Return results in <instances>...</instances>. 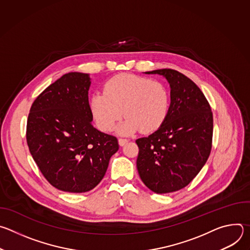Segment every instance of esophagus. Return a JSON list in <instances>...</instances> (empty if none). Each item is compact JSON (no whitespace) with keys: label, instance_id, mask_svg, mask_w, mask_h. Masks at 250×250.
Segmentation results:
<instances>
[{"label":"esophagus","instance_id":"1","mask_svg":"<svg viewBox=\"0 0 250 250\" xmlns=\"http://www.w3.org/2000/svg\"><path fill=\"white\" fill-rule=\"evenodd\" d=\"M127 141H128V139H126V138H123V137H120V138H119V144H120L121 146H125Z\"/></svg>","mask_w":250,"mask_h":250}]
</instances>
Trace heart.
<instances>
[{
    "instance_id": "obj_1",
    "label": "heart",
    "mask_w": 250,
    "mask_h": 250,
    "mask_svg": "<svg viewBox=\"0 0 250 250\" xmlns=\"http://www.w3.org/2000/svg\"><path fill=\"white\" fill-rule=\"evenodd\" d=\"M169 106V93L162 83L133 74L113 77L104 93L94 94L90 102L94 121L104 131L112 130L125 114L122 133L155 131L165 122Z\"/></svg>"
}]
</instances>
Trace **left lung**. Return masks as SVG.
<instances>
[{"label":"left lung","mask_w":250,"mask_h":250,"mask_svg":"<svg viewBox=\"0 0 250 250\" xmlns=\"http://www.w3.org/2000/svg\"><path fill=\"white\" fill-rule=\"evenodd\" d=\"M146 74L163 75L170 84L171 104L163 125L147 137L135 140L140 179L157 194L181 190L207 162L212 142V113L200 88L173 69Z\"/></svg>","instance_id":"obj_1"}]
</instances>
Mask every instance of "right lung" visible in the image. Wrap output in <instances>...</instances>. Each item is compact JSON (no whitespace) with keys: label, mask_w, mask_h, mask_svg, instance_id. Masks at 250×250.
Masks as SVG:
<instances>
[{"label":"right lung","mask_w":250,"mask_h":250,"mask_svg":"<svg viewBox=\"0 0 250 250\" xmlns=\"http://www.w3.org/2000/svg\"><path fill=\"white\" fill-rule=\"evenodd\" d=\"M88 74L63 75L38 96L26 124V142L33 160L56 189L84 193L103 179L118 138L92 125Z\"/></svg>","instance_id":"obj_1"}]
</instances>
